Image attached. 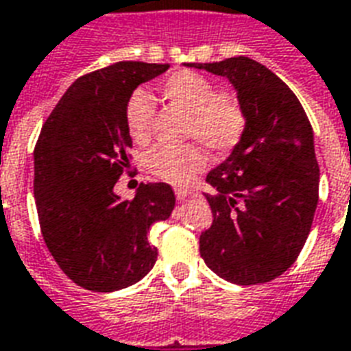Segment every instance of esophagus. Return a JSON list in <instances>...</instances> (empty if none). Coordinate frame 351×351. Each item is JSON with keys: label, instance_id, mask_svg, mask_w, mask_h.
I'll list each match as a JSON object with an SVG mask.
<instances>
[{"label": "esophagus", "instance_id": "1", "mask_svg": "<svg viewBox=\"0 0 351 351\" xmlns=\"http://www.w3.org/2000/svg\"><path fill=\"white\" fill-rule=\"evenodd\" d=\"M189 196H193V193L189 189H176V198L178 200H186Z\"/></svg>", "mask_w": 351, "mask_h": 351}]
</instances>
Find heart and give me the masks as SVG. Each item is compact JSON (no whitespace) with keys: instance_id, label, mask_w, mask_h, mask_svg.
<instances>
[{"instance_id":"obj_1","label":"heart","mask_w":351,"mask_h":351,"mask_svg":"<svg viewBox=\"0 0 351 351\" xmlns=\"http://www.w3.org/2000/svg\"><path fill=\"white\" fill-rule=\"evenodd\" d=\"M160 95L166 102L191 116L186 136L200 140L215 155H226L241 142L247 129V116L241 104L221 95L219 88L204 74L179 71L160 84ZM153 99L145 91L130 95L125 110L129 136L136 144H145L151 138ZM145 166L155 178L172 185H191L206 168V155L196 145L166 147L158 145L145 157Z\"/></svg>"}]
</instances>
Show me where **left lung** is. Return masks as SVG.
Masks as SVG:
<instances>
[{
    "mask_svg": "<svg viewBox=\"0 0 351 351\" xmlns=\"http://www.w3.org/2000/svg\"><path fill=\"white\" fill-rule=\"evenodd\" d=\"M185 65L228 78L247 116L241 142L207 173L213 224L202 232L200 254L228 282H269L298 260L318 206L308 117L277 74L250 58Z\"/></svg>",
    "mask_w": 351,
    "mask_h": 351,
    "instance_id": "1",
    "label": "left lung"
}]
</instances>
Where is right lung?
<instances>
[{"label": "right lung", "mask_w": 351, "mask_h": 351, "mask_svg": "<svg viewBox=\"0 0 351 351\" xmlns=\"http://www.w3.org/2000/svg\"><path fill=\"white\" fill-rule=\"evenodd\" d=\"M168 67L119 61L80 76L40 130L33 181L40 232L61 271L86 290L132 286L157 262L147 232L172 215V186L142 183L132 200H121L114 186L132 145L127 102Z\"/></svg>", "instance_id": "right-lung-1"}]
</instances>
